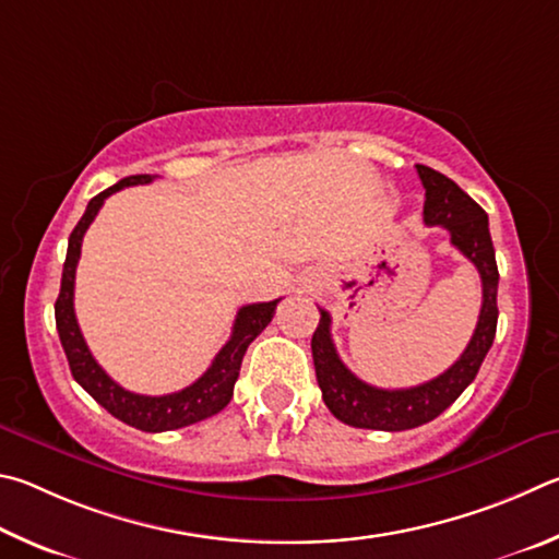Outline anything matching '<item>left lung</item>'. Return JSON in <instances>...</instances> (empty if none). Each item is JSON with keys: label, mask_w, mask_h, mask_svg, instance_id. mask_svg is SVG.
<instances>
[{"label": "left lung", "mask_w": 559, "mask_h": 559, "mask_svg": "<svg viewBox=\"0 0 559 559\" xmlns=\"http://www.w3.org/2000/svg\"><path fill=\"white\" fill-rule=\"evenodd\" d=\"M417 174L425 186V223L447 228L454 248L472 260L481 274V314H478L476 331L464 354L442 376L415 388L383 390L364 383L344 366V360L336 354L334 341H331L329 311L319 309L321 319L314 336H311V356H314L321 397H324L331 415L358 429L403 432V429L432 423L474 383L478 368H481L496 338L498 267L491 233H488V215L472 195L464 193L444 174L429 169L425 164H417Z\"/></svg>", "instance_id": "1"}]
</instances>
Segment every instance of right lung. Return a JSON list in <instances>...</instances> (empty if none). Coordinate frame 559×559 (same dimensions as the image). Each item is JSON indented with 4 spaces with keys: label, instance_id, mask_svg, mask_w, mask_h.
<instances>
[{
    "label": "right lung",
    "instance_id": "obj_1",
    "mask_svg": "<svg viewBox=\"0 0 559 559\" xmlns=\"http://www.w3.org/2000/svg\"><path fill=\"white\" fill-rule=\"evenodd\" d=\"M152 179H154L152 174L127 176V179L117 181L115 186H110V189L97 193L95 199H91V203H87L83 218L78 221L71 238H68L61 292H58V299H56V329H58V336H61V346L66 350V358H68V366H71L73 378L78 380V385H81L85 393L95 400V403H100L112 417L122 419L124 425L142 429V432H169V429L189 427V425L201 423V419L218 415L221 409L230 403L235 380L240 376L245 350H248L252 341L262 334V329L270 324L280 299L240 307L238 317H235L228 344L218 350V356L213 358L211 368L205 370L195 383L179 390V393L136 395V393H130V390H124L122 385H117L115 380L107 376L100 366H97V360L93 358L91 348H87L85 338L81 334V326H78L75 309H73L75 267H78V260H81L83 235L87 228H91V223L95 221L97 211L103 209L107 195L124 189V186L150 183Z\"/></svg>",
    "mask_w": 559,
    "mask_h": 559
}]
</instances>
